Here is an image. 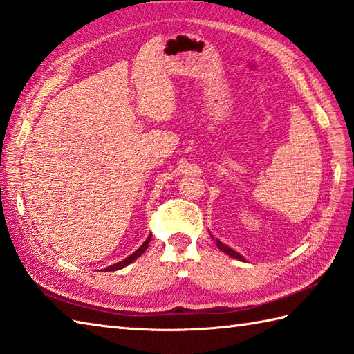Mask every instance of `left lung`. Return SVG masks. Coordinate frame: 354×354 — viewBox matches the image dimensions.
I'll list each match as a JSON object with an SVG mask.
<instances>
[{
    "mask_svg": "<svg viewBox=\"0 0 354 354\" xmlns=\"http://www.w3.org/2000/svg\"><path fill=\"white\" fill-rule=\"evenodd\" d=\"M209 236H212V239H214V236H213V234H209ZM214 240H216V246L219 248V250H221V251H223V252L227 254V255H230V257H232V259H237V260H240V261H246L243 255H240L237 251L232 250V248H230V246H227L225 243H222L219 239H214Z\"/></svg>",
    "mask_w": 354,
    "mask_h": 354,
    "instance_id": "left-lung-1",
    "label": "left lung"
}]
</instances>
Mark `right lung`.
Listing matches in <instances>:
<instances>
[{
  "instance_id": "1",
  "label": "right lung",
  "mask_w": 354,
  "mask_h": 354,
  "mask_svg": "<svg viewBox=\"0 0 354 354\" xmlns=\"http://www.w3.org/2000/svg\"><path fill=\"white\" fill-rule=\"evenodd\" d=\"M150 239H152V234H150V236H149V237L145 240V243H142V245L138 248V250L135 251L133 254H131L129 257H126L124 260H122V261L115 263V265H111V266H108V268L104 269V270H108V272H109V270H118V269H123V268H124V266H127V265H131V263H132L133 260H137V259L140 257V255H141L142 252H145V251L147 250V246H149Z\"/></svg>"
}]
</instances>
